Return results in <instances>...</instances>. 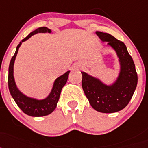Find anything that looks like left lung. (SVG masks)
I'll use <instances>...</instances> for the list:
<instances>
[{"label": "left lung", "mask_w": 148, "mask_h": 148, "mask_svg": "<svg viewBox=\"0 0 148 148\" xmlns=\"http://www.w3.org/2000/svg\"><path fill=\"white\" fill-rule=\"evenodd\" d=\"M96 34L103 42L115 50L119 56L121 71L116 81L111 86L82 71V87L91 106L103 113L116 112L127 106L136 90L138 76L133 58L124 42L109 33L97 31Z\"/></svg>", "instance_id": "1"}]
</instances>
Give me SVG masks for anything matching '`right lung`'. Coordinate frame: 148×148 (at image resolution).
<instances>
[{"label":"right lung","mask_w":148,"mask_h":148,"mask_svg":"<svg viewBox=\"0 0 148 148\" xmlns=\"http://www.w3.org/2000/svg\"><path fill=\"white\" fill-rule=\"evenodd\" d=\"M38 33H51V30L45 27H42L38 28L29 33L26 38H24L18 45L15 54L11 59L10 66H9L8 86L10 94H11L12 98L14 99V101L16 103V104L18 106L21 110L27 115L33 117L45 116V115L51 114L56 109L57 102L60 99L62 88L66 83L67 80H68V77L70 73V71H68L66 73L57 78L53 83V86L50 95L43 100H36V99L27 97L18 89L17 86L15 85V79H14L13 66L15 57H16V55L18 51V48L22 42H25L29 39L32 36Z\"/></svg>","instance_id":"add662e5"}]
</instances>
